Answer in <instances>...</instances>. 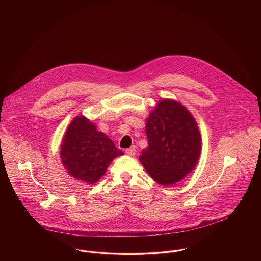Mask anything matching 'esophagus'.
Listing matches in <instances>:
<instances>
[{
    "label": "esophagus",
    "mask_w": 261,
    "mask_h": 261,
    "mask_svg": "<svg viewBox=\"0 0 261 261\" xmlns=\"http://www.w3.org/2000/svg\"><path fill=\"white\" fill-rule=\"evenodd\" d=\"M125 153L127 155H130V156H135L136 153H137V150L135 148H130V149H125Z\"/></svg>",
    "instance_id": "esophagus-1"
}]
</instances>
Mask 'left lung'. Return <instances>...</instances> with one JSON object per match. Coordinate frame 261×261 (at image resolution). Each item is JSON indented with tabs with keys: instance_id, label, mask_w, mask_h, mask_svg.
<instances>
[{
	"instance_id": "obj_1",
	"label": "left lung",
	"mask_w": 261,
	"mask_h": 261,
	"mask_svg": "<svg viewBox=\"0 0 261 261\" xmlns=\"http://www.w3.org/2000/svg\"><path fill=\"white\" fill-rule=\"evenodd\" d=\"M148 148L140 161L159 184L180 182L196 167L201 149V135L193 115L180 102L163 99L146 123Z\"/></svg>"
}]
</instances>
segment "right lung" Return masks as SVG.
<instances>
[{
	"label": "right lung",
	"instance_id": "add662e5",
	"mask_svg": "<svg viewBox=\"0 0 261 261\" xmlns=\"http://www.w3.org/2000/svg\"><path fill=\"white\" fill-rule=\"evenodd\" d=\"M110 138L85 116L71 121L61 143L63 166L76 180L93 184L106 174L112 160L122 155Z\"/></svg>",
	"mask_w": 261,
	"mask_h": 261
}]
</instances>
